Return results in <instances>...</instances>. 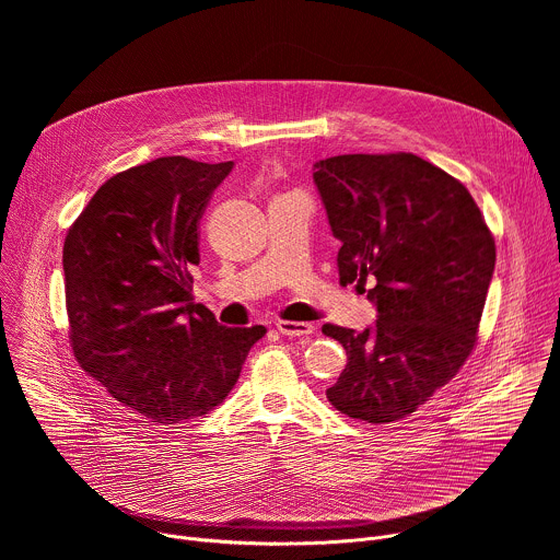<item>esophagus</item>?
<instances>
[{"instance_id":"obj_1","label":"esophagus","mask_w":560,"mask_h":560,"mask_svg":"<svg viewBox=\"0 0 560 560\" xmlns=\"http://www.w3.org/2000/svg\"><path fill=\"white\" fill-rule=\"evenodd\" d=\"M277 330L283 337H310L314 332V326L303 322H277Z\"/></svg>"}]
</instances>
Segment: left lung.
Returning a JSON list of instances; mask_svg holds the SVG:
<instances>
[{"mask_svg":"<svg viewBox=\"0 0 560 560\" xmlns=\"http://www.w3.org/2000/svg\"><path fill=\"white\" fill-rule=\"evenodd\" d=\"M312 179L341 242L339 281L376 305L363 332L324 326L348 354L328 401L350 419L412 415L476 343L497 246L467 188L412 152L339 154Z\"/></svg>","mask_w":560,"mask_h":560,"instance_id":"left-lung-1","label":"left lung"}]
</instances>
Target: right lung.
Listing matches in <instances>:
<instances>
[{
  "label": "right lung",
  "mask_w": 560,
  "mask_h": 560,
  "mask_svg": "<svg viewBox=\"0 0 560 560\" xmlns=\"http://www.w3.org/2000/svg\"><path fill=\"white\" fill-rule=\"evenodd\" d=\"M232 166L152 159L110 177L66 234L72 352L152 425L214 410L266 335L264 326L225 328L192 299L199 219Z\"/></svg>",
  "instance_id": "obj_1"
}]
</instances>
